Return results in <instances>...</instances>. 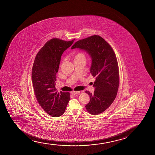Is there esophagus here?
I'll return each instance as SVG.
<instances>
[{"label": "esophagus", "instance_id": "34e87169", "mask_svg": "<svg viewBox=\"0 0 155 155\" xmlns=\"http://www.w3.org/2000/svg\"><path fill=\"white\" fill-rule=\"evenodd\" d=\"M80 93V91H73L72 92H71V94H72L73 95H76L77 94H79Z\"/></svg>", "mask_w": 155, "mask_h": 155}]
</instances>
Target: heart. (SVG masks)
<instances>
[{
  "label": "heart",
  "mask_w": 155,
  "mask_h": 155,
  "mask_svg": "<svg viewBox=\"0 0 155 155\" xmlns=\"http://www.w3.org/2000/svg\"><path fill=\"white\" fill-rule=\"evenodd\" d=\"M79 57H84V54H82V53H78L76 55L75 58H76Z\"/></svg>",
  "instance_id": "obj_1"
}]
</instances>
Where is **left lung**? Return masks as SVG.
Masks as SVG:
<instances>
[{
    "mask_svg": "<svg viewBox=\"0 0 155 155\" xmlns=\"http://www.w3.org/2000/svg\"><path fill=\"white\" fill-rule=\"evenodd\" d=\"M81 49L91 58L90 71L95 77L94 94L89 95L90 101L85 106L92 115H98L110 106L119 88V71L116 55L108 43L98 35H93L77 41L71 49Z\"/></svg>",
    "mask_w": 155,
    "mask_h": 155,
    "instance_id": "8db88e82",
    "label": "left lung"
}]
</instances>
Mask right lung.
Listing matches in <instances>:
<instances>
[{
    "mask_svg": "<svg viewBox=\"0 0 155 155\" xmlns=\"http://www.w3.org/2000/svg\"><path fill=\"white\" fill-rule=\"evenodd\" d=\"M74 41L52 38L41 48L34 60L32 81L35 95L38 104L52 117L63 114L70 100L69 93L58 92L55 86L61 57Z\"/></svg>",
    "mask_w": 155,
    "mask_h": 155,
    "instance_id": "add662e5",
    "label": "right lung"
}]
</instances>
